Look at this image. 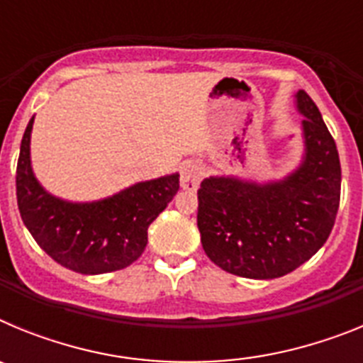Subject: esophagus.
<instances>
[{
	"label": "esophagus",
	"mask_w": 363,
	"mask_h": 363,
	"mask_svg": "<svg viewBox=\"0 0 363 363\" xmlns=\"http://www.w3.org/2000/svg\"><path fill=\"white\" fill-rule=\"evenodd\" d=\"M205 169L201 163L198 162H187L184 163L182 171H179V182L185 191H196L200 182L203 179Z\"/></svg>",
	"instance_id": "esophagus-1"
}]
</instances>
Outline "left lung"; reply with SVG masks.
I'll use <instances>...</instances> for the list:
<instances>
[{
  "instance_id": "obj_1",
  "label": "left lung",
  "mask_w": 363,
  "mask_h": 363,
  "mask_svg": "<svg viewBox=\"0 0 363 363\" xmlns=\"http://www.w3.org/2000/svg\"><path fill=\"white\" fill-rule=\"evenodd\" d=\"M306 116V162L284 182L207 178L198 191V229L211 262L243 278L271 280L306 264L327 242L340 205L338 150L318 107L296 94Z\"/></svg>"
}]
</instances>
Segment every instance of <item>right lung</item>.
I'll return each instance as SVG.
<instances>
[{
	"mask_svg": "<svg viewBox=\"0 0 363 363\" xmlns=\"http://www.w3.org/2000/svg\"><path fill=\"white\" fill-rule=\"evenodd\" d=\"M32 120L16 169V198L32 238L54 262L82 274L120 271L147 245V229L174 198L179 176L150 179L96 203H69L41 189L30 167Z\"/></svg>",
	"mask_w": 363,
	"mask_h": 363,
	"instance_id": "add662e5",
	"label": "right lung"
}]
</instances>
